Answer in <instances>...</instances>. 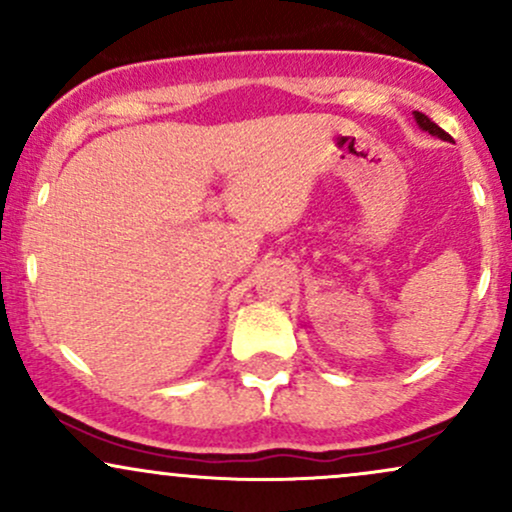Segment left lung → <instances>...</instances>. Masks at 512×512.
I'll list each match as a JSON object with an SVG mask.
<instances>
[{
    "label": "left lung",
    "mask_w": 512,
    "mask_h": 512,
    "mask_svg": "<svg viewBox=\"0 0 512 512\" xmlns=\"http://www.w3.org/2000/svg\"><path fill=\"white\" fill-rule=\"evenodd\" d=\"M414 120L419 122V127L421 129H426L428 134H433V137H438V139H445V142H450V134L445 132V129H440L436 122L431 120V117H426L424 113H414Z\"/></svg>",
    "instance_id": "1"
}]
</instances>
